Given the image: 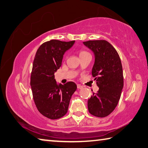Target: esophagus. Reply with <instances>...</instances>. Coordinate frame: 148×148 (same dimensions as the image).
<instances>
[{"label":"esophagus","mask_w":148,"mask_h":148,"mask_svg":"<svg viewBox=\"0 0 148 148\" xmlns=\"http://www.w3.org/2000/svg\"><path fill=\"white\" fill-rule=\"evenodd\" d=\"M82 86H81V84H77V88L78 89H82Z\"/></svg>","instance_id":"1"}]
</instances>
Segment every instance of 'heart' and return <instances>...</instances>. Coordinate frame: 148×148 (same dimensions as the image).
<instances>
[{"label":"heart","mask_w":148,"mask_h":148,"mask_svg":"<svg viewBox=\"0 0 148 148\" xmlns=\"http://www.w3.org/2000/svg\"><path fill=\"white\" fill-rule=\"evenodd\" d=\"M89 54L87 51L81 50V51H80V52H79V56H82V55H84V54Z\"/></svg>","instance_id":"b5f03b06"}]
</instances>
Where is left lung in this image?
Wrapping results in <instances>:
<instances>
[{"mask_svg":"<svg viewBox=\"0 0 148 148\" xmlns=\"http://www.w3.org/2000/svg\"><path fill=\"white\" fill-rule=\"evenodd\" d=\"M84 45L94 52L95 62L92 76L96 80L99 90L88 101L92 115L104 118L117 106L123 87L122 65L114 47L106 40H90Z\"/></svg>","mask_w":148,"mask_h":148,"instance_id":"1","label":"left lung"}]
</instances>
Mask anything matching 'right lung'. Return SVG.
<instances>
[{"label": "right lung", "instance_id": "add662e5", "mask_svg": "<svg viewBox=\"0 0 148 148\" xmlns=\"http://www.w3.org/2000/svg\"><path fill=\"white\" fill-rule=\"evenodd\" d=\"M74 43L56 40L46 41L38 48L34 60L30 77L33 99L39 112L51 120L66 115L77 90L73 82L58 84L54 79V73L61 66L64 54Z\"/></svg>", "mask_w": 148, "mask_h": 148}]
</instances>
